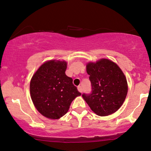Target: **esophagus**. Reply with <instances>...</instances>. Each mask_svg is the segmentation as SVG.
Wrapping results in <instances>:
<instances>
[{
	"instance_id": "34e87169",
	"label": "esophagus",
	"mask_w": 151,
	"mask_h": 151,
	"mask_svg": "<svg viewBox=\"0 0 151 151\" xmlns=\"http://www.w3.org/2000/svg\"><path fill=\"white\" fill-rule=\"evenodd\" d=\"M77 89H78V91L80 92V93H83V88H82V86H78Z\"/></svg>"
}]
</instances>
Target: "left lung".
<instances>
[{"label": "left lung", "instance_id": "left-lung-1", "mask_svg": "<svg viewBox=\"0 0 151 151\" xmlns=\"http://www.w3.org/2000/svg\"><path fill=\"white\" fill-rule=\"evenodd\" d=\"M86 73L92 85V93L83 94L91 109L99 116L113 114L121 108L128 93L127 78L121 68L111 60L101 58L88 62Z\"/></svg>", "mask_w": 151, "mask_h": 151}]
</instances>
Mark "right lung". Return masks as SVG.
<instances>
[{"label": "right lung", "instance_id": "1", "mask_svg": "<svg viewBox=\"0 0 151 151\" xmlns=\"http://www.w3.org/2000/svg\"><path fill=\"white\" fill-rule=\"evenodd\" d=\"M67 62L50 60L39 66L32 76L30 94L34 106L42 116L59 119L68 112L76 97L81 95L66 75Z\"/></svg>", "mask_w": 151, "mask_h": 151}]
</instances>
